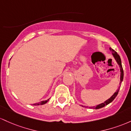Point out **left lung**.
<instances>
[{
    "label": "left lung",
    "mask_w": 131,
    "mask_h": 131,
    "mask_svg": "<svg viewBox=\"0 0 131 131\" xmlns=\"http://www.w3.org/2000/svg\"><path fill=\"white\" fill-rule=\"evenodd\" d=\"M110 51H112L113 55L114 56V58H115V59L116 60L117 64H118L119 66V67H120V72H121V77H120V80H121V81H120V85H121L122 82H123V77H124V72H123V67H122L121 58H120V56H119V54H117V52H116V51H114V49H113L112 48H110ZM119 89H120V87H119L118 89H117V90L116 91V92H115V93H114V95H113V96H111V98H109V99H108V100H106V101H105V102L103 103L100 104V105L96 106V109H99V108H103V107L105 106L106 105H108V104L112 102V101L114 100V98L116 97V96L117 95V94H118L119 90ZM91 108H92V107H91Z\"/></svg>",
    "instance_id": "obj_1"
}]
</instances>
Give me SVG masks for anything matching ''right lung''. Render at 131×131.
<instances>
[{
  "instance_id": "right-lung-1",
  "label": "right lung",
  "mask_w": 131,
  "mask_h": 131,
  "mask_svg": "<svg viewBox=\"0 0 131 131\" xmlns=\"http://www.w3.org/2000/svg\"><path fill=\"white\" fill-rule=\"evenodd\" d=\"M49 101V100H47L46 101H41V103H35V104H33V105H44V104L46 103L48 101Z\"/></svg>"
}]
</instances>
